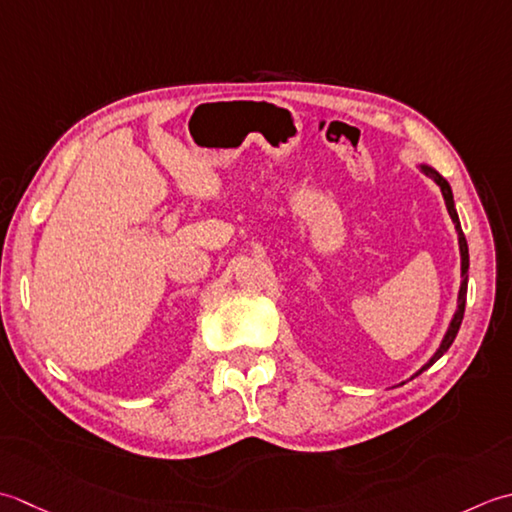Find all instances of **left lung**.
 I'll return each mask as SVG.
<instances>
[{"label":"left lung","instance_id":"8db88e82","mask_svg":"<svg viewBox=\"0 0 512 512\" xmlns=\"http://www.w3.org/2000/svg\"><path fill=\"white\" fill-rule=\"evenodd\" d=\"M422 170H424V174L426 176H431L433 179V183H437V187H440V192H442V196H444V203H446V210H448V214H451V218H453V223H455V229H457V236H460V252H462V276H464V280H462V289H460V307H457V314H455V318H453V322H451V327H448V331H446V336H444V340H442V344H440V349L435 351V356L424 364V367L417 371L415 375H420L422 371H426L431 367L433 362H437L440 360L444 353L448 351V347H451L453 344V340H455V336H457V331H460V325H462V318H464V300H466V274H468V245H466V238H464V232H462V227H460V218H457V212H455V207H453V194H451V187H448V183L442 179L440 174H437L435 170H431V168H426V165H422Z\"/></svg>","mask_w":512,"mask_h":512}]
</instances>
